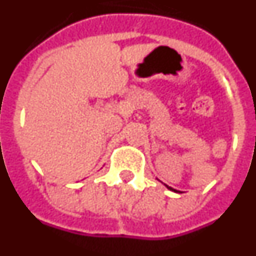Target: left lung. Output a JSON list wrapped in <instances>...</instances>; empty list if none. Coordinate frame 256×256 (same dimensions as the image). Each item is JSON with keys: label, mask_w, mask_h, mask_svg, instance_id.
<instances>
[{"label": "left lung", "mask_w": 256, "mask_h": 256, "mask_svg": "<svg viewBox=\"0 0 256 256\" xmlns=\"http://www.w3.org/2000/svg\"><path fill=\"white\" fill-rule=\"evenodd\" d=\"M166 187H168V186H166ZM168 188L172 190V191H176V190H173V188H172V187H168ZM176 192H177V191H176Z\"/></svg>", "instance_id": "8db88e82"}]
</instances>
